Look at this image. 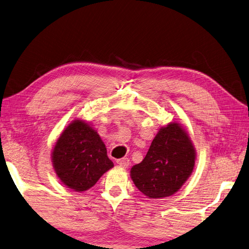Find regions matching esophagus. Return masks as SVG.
Wrapping results in <instances>:
<instances>
[{
  "instance_id": "1",
  "label": "esophagus",
  "mask_w": 249,
  "mask_h": 249,
  "mask_svg": "<svg viewBox=\"0 0 249 249\" xmlns=\"http://www.w3.org/2000/svg\"><path fill=\"white\" fill-rule=\"evenodd\" d=\"M116 162H117L118 165L124 166V167H126L130 164V160L128 158H121V159L116 160Z\"/></svg>"
}]
</instances>
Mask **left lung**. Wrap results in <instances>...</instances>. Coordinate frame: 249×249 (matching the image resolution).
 <instances>
[{"label":"left lung","mask_w":249,"mask_h":249,"mask_svg":"<svg viewBox=\"0 0 249 249\" xmlns=\"http://www.w3.org/2000/svg\"><path fill=\"white\" fill-rule=\"evenodd\" d=\"M196 153L184 126L170 123L160 128L143 161L132 166L131 178L149 199H161L178 191L189 178Z\"/></svg>","instance_id":"1"}]
</instances>
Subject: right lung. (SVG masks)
<instances>
[{
	"mask_svg": "<svg viewBox=\"0 0 249 249\" xmlns=\"http://www.w3.org/2000/svg\"><path fill=\"white\" fill-rule=\"evenodd\" d=\"M52 161L61 182L77 192L90 189L114 166L98 132L82 119L73 120L60 134Z\"/></svg>",
	"mask_w": 249,
	"mask_h": 249,
	"instance_id": "right-lung-1",
	"label": "right lung"
}]
</instances>
